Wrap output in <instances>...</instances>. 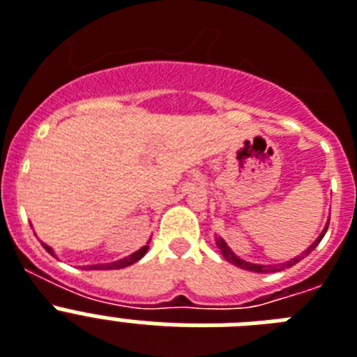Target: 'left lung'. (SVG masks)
<instances>
[{"label":"left lung","instance_id":"obj_1","mask_svg":"<svg viewBox=\"0 0 357 357\" xmlns=\"http://www.w3.org/2000/svg\"><path fill=\"white\" fill-rule=\"evenodd\" d=\"M327 229H328V225H325L324 233L319 234L318 238L314 240V243H312V245H310V248L307 249V251L303 252V255H301V257L292 258L291 261H287V264H283L282 267H291V266H294V264H296V261H300L301 258L307 257V255H310V252H312V251H314V249H316V245H318V243L321 242V238H324V234L327 233ZM216 245H218V249H220L222 257H224L227 261H231V264H234V266H236V267H240V269L255 271V273H273V271H278V267H273V266H257V264H249V261L240 260V258L236 257V255H233V252H231V249L227 248V245H225V242H224V240H222V238H216Z\"/></svg>","mask_w":357,"mask_h":357}]
</instances>
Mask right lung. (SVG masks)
Segmentation results:
<instances>
[{
	"label": "right lung",
	"instance_id": "obj_1",
	"mask_svg": "<svg viewBox=\"0 0 357 357\" xmlns=\"http://www.w3.org/2000/svg\"><path fill=\"white\" fill-rule=\"evenodd\" d=\"M45 249H47L50 255H54L52 252V249L48 248V245H45ZM146 251H148V245H144L142 249H139L137 252H133L132 257H128V258H123V260H119V261H114V264H102V266H90L88 269H123V267H128V266H132V264H135L137 260H141L142 257L146 255Z\"/></svg>",
	"mask_w": 357,
	"mask_h": 357
}]
</instances>
